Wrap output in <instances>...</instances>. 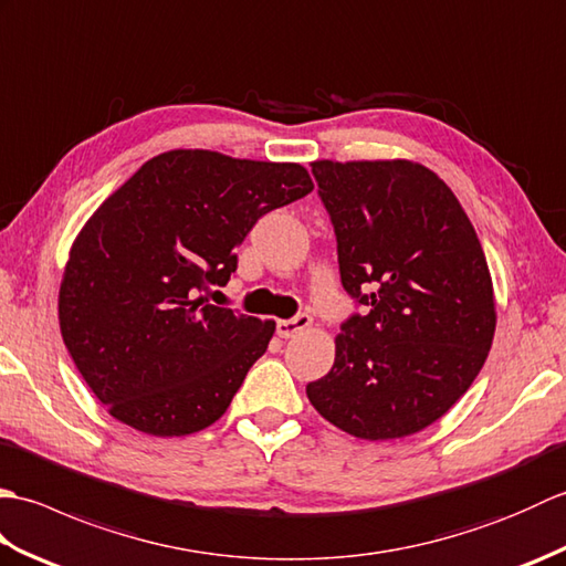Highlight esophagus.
<instances>
[{"instance_id": "obj_1", "label": "esophagus", "mask_w": 566, "mask_h": 566, "mask_svg": "<svg viewBox=\"0 0 566 566\" xmlns=\"http://www.w3.org/2000/svg\"><path fill=\"white\" fill-rule=\"evenodd\" d=\"M311 326V316L308 314H296L294 318H286V321H276V335L280 338H294L296 333H302Z\"/></svg>"}]
</instances>
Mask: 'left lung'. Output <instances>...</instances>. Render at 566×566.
I'll list each match as a JSON object with an SVG mask.
<instances>
[{"instance_id":"1","label":"left lung","mask_w":566,"mask_h":566,"mask_svg":"<svg viewBox=\"0 0 566 566\" xmlns=\"http://www.w3.org/2000/svg\"><path fill=\"white\" fill-rule=\"evenodd\" d=\"M311 172L357 311L306 396L355 438L413 436L460 401L491 350L496 308L482 243L423 165L318 160Z\"/></svg>"}]
</instances>
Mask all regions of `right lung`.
<instances>
[{"label": "right lung", "instance_id": "add662e5", "mask_svg": "<svg viewBox=\"0 0 566 566\" xmlns=\"http://www.w3.org/2000/svg\"><path fill=\"white\" fill-rule=\"evenodd\" d=\"M314 189L294 163L170 150L148 160L82 228L60 284V331L94 396L148 436L216 423L274 321L213 306L260 216Z\"/></svg>", "mask_w": 566, "mask_h": 566}]
</instances>
